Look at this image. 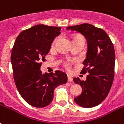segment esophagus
Listing matches in <instances>:
<instances>
[{"mask_svg":"<svg viewBox=\"0 0 124 124\" xmlns=\"http://www.w3.org/2000/svg\"><path fill=\"white\" fill-rule=\"evenodd\" d=\"M68 82H72L73 78L71 77V76L68 75Z\"/></svg>","mask_w":124,"mask_h":124,"instance_id":"esophagus-1","label":"esophagus"}]
</instances>
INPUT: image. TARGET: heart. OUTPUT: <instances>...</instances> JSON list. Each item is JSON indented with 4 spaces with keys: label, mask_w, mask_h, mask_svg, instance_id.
Returning a JSON list of instances; mask_svg holds the SVG:
<instances>
[{
    "label": "heart",
    "mask_w": 124,
    "mask_h": 124,
    "mask_svg": "<svg viewBox=\"0 0 124 124\" xmlns=\"http://www.w3.org/2000/svg\"><path fill=\"white\" fill-rule=\"evenodd\" d=\"M57 40V38L56 39H55V40H54V43H55V41ZM70 62H67L66 64V66L67 67V68H68V67H70Z\"/></svg>",
    "instance_id": "heart-1"
}]
</instances>
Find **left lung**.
Instances as JSON below:
<instances>
[{"label": "left lung", "instance_id": "obj_1", "mask_svg": "<svg viewBox=\"0 0 124 124\" xmlns=\"http://www.w3.org/2000/svg\"><path fill=\"white\" fill-rule=\"evenodd\" d=\"M67 30L80 33L87 41L88 50L82 74L88 73L86 81L73 78L82 87V93L74 98L75 103L85 108L98 105L108 95L115 77V52L107 34L101 28L88 23L68 26Z\"/></svg>", "mask_w": 124, "mask_h": 124}]
</instances>
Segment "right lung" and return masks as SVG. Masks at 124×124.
Masks as SVG:
<instances>
[{"mask_svg":"<svg viewBox=\"0 0 124 124\" xmlns=\"http://www.w3.org/2000/svg\"><path fill=\"white\" fill-rule=\"evenodd\" d=\"M60 27L37 24L19 34L11 54L16 87L23 100L32 106L41 108L53 100L54 90L68 81L67 75L57 70L42 74L41 61H45Z\"/></svg>","mask_w":124,"mask_h":124,"instance_id":"add662e5","label":"right lung"}]
</instances>
